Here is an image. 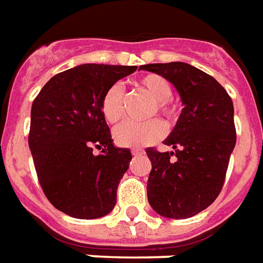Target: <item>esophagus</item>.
Masks as SVG:
<instances>
[{
	"label": "esophagus",
	"instance_id": "esophagus-1",
	"mask_svg": "<svg viewBox=\"0 0 263 263\" xmlns=\"http://www.w3.org/2000/svg\"><path fill=\"white\" fill-rule=\"evenodd\" d=\"M144 152H143L142 149H133L132 150V155L133 156H142Z\"/></svg>",
	"mask_w": 263,
	"mask_h": 263
}]
</instances>
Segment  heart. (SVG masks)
I'll return each instance as SVG.
<instances>
[{"instance_id": "obj_1", "label": "heart", "mask_w": 263, "mask_h": 263, "mask_svg": "<svg viewBox=\"0 0 263 263\" xmlns=\"http://www.w3.org/2000/svg\"><path fill=\"white\" fill-rule=\"evenodd\" d=\"M136 87L146 93L153 100L147 116L160 114L166 120L172 123L177 116L176 106L172 101L173 88L170 81L160 74H144L136 80ZM124 90L119 84H113L103 94L100 110L104 120L110 124H116L124 117ZM166 133V127L162 120L152 119L144 123H123L114 128V142L121 147H143L162 139Z\"/></svg>"}]
</instances>
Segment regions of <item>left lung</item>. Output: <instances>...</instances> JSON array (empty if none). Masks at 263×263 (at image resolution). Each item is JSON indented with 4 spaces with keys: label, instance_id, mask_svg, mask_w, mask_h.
<instances>
[{
    "label": "left lung",
    "instance_id": "left-lung-1",
    "mask_svg": "<svg viewBox=\"0 0 263 263\" xmlns=\"http://www.w3.org/2000/svg\"><path fill=\"white\" fill-rule=\"evenodd\" d=\"M140 70L166 77L184 106L164 140L175 150L146 149L152 162L149 203L164 218H192L215 202L225 183L236 144L233 103L212 76L186 63L146 64Z\"/></svg>",
    "mask_w": 263,
    "mask_h": 263
}]
</instances>
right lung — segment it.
I'll list each match as a JSON object with an SVG mask.
<instances>
[{
	"label": "right lung",
	"instance_id": "1",
	"mask_svg": "<svg viewBox=\"0 0 263 263\" xmlns=\"http://www.w3.org/2000/svg\"><path fill=\"white\" fill-rule=\"evenodd\" d=\"M136 66L81 64L50 79L32 101L28 144L50 203L77 219L113 211L132 153L114 147L100 110L103 94ZM93 148L102 150L96 156Z\"/></svg>",
	"mask_w": 263,
	"mask_h": 263
}]
</instances>
